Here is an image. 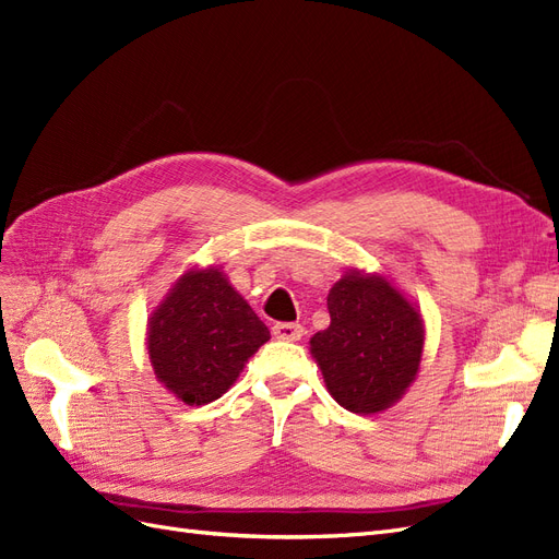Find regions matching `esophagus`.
Returning a JSON list of instances; mask_svg holds the SVG:
<instances>
[{
	"mask_svg": "<svg viewBox=\"0 0 559 559\" xmlns=\"http://www.w3.org/2000/svg\"><path fill=\"white\" fill-rule=\"evenodd\" d=\"M273 335L277 337V341L296 343L302 337V326L300 324H289V321H282V324L273 326Z\"/></svg>",
	"mask_w": 559,
	"mask_h": 559,
	"instance_id": "1",
	"label": "esophagus"
}]
</instances>
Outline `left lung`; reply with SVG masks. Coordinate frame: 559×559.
<instances>
[{"label":"left lung","mask_w":559,"mask_h":559,"mask_svg":"<svg viewBox=\"0 0 559 559\" xmlns=\"http://www.w3.org/2000/svg\"><path fill=\"white\" fill-rule=\"evenodd\" d=\"M331 324L310 337L329 394L349 413L392 408L415 382L425 321L415 302L380 273L352 267L326 298Z\"/></svg>","instance_id":"left-lung-1"}]
</instances>
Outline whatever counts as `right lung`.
<instances>
[{
    "instance_id": "right-lung-1",
    "label": "right lung",
    "mask_w": 559,
    "mask_h": 559,
    "mask_svg": "<svg viewBox=\"0 0 559 559\" xmlns=\"http://www.w3.org/2000/svg\"><path fill=\"white\" fill-rule=\"evenodd\" d=\"M267 341V326L216 265L186 270L146 324L151 368L186 405L226 394Z\"/></svg>"
}]
</instances>
